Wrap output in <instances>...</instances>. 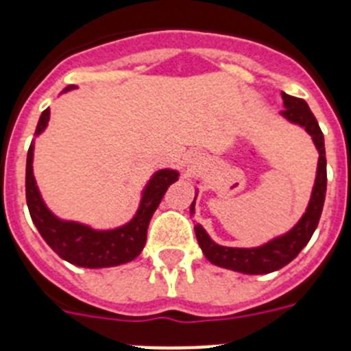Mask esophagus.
Instances as JSON below:
<instances>
[{
	"instance_id": "esophagus-1",
	"label": "esophagus",
	"mask_w": 351,
	"mask_h": 351,
	"mask_svg": "<svg viewBox=\"0 0 351 351\" xmlns=\"http://www.w3.org/2000/svg\"><path fill=\"white\" fill-rule=\"evenodd\" d=\"M182 167H184L188 172H198L200 167H202V158L195 153L188 154V156L184 158V161H182Z\"/></svg>"
}]
</instances>
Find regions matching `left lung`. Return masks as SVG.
Wrapping results in <instances>:
<instances>
[{
    "instance_id": "left-lung-1",
    "label": "left lung",
    "mask_w": 351,
    "mask_h": 351,
    "mask_svg": "<svg viewBox=\"0 0 351 351\" xmlns=\"http://www.w3.org/2000/svg\"><path fill=\"white\" fill-rule=\"evenodd\" d=\"M285 110L281 116L290 123L302 126L311 135L320 158H318V170H316V181L313 186L311 200L309 206L300 218V221L291 228L288 234L272 239L271 243L260 247H226L219 246L206 234L200 225H195L197 241L202 247L204 255L210 263L223 269L244 272V274H269L278 269L285 267L287 263L295 258L306 244L309 243L313 232L316 230L320 221L322 209L325 202V191H327V160H325V142L318 121L309 110L308 104L302 98H295L287 93H281ZM191 214L195 210V200L191 204Z\"/></svg>"
}]
</instances>
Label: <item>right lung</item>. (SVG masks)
<instances>
[{
    "label": "right lung",
    "instance_id": "1",
    "mask_svg": "<svg viewBox=\"0 0 351 351\" xmlns=\"http://www.w3.org/2000/svg\"><path fill=\"white\" fill-rule=\"evenodd\" d=\"M70 89L71 88H66L64 91H70ZM49 114H51L49 108L42 112L35 135H40L45 130L49 123ZM178 178L179 173L176 170H158L145 186L141 206L132 221L114 230H93L80 223L63 221L56 218L43 204L38 188H36L35 176H33V144H31L26 160L27 209L40 235L61 258L79 267H114V265L132 262L141 255L145 239H147L151 216L160 206L169 186L178 181Z\"/></svg>",
    "mask_w": 351,
    "mask_h": 351
}]
</instances>
